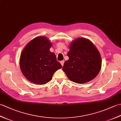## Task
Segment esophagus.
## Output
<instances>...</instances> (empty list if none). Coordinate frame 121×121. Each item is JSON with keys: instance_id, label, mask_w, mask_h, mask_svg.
Listing matches in <instances>:
<instances>
[{"instance_id": "1", "label": "esophagus", "mask_w": 121, "mask_h": 121, "mask_svg": "<svg viewBox=\"0 0 121 121\" xmlns=\"http://www.w3.org/2000/svg\"><path fill=\"white\" fill-rule=\"evenodd\" d=\"M64 63H65V61H64L63 60V61H60V63L61 64V65H62V66H63Z\"/></svg>"}]
</instances>
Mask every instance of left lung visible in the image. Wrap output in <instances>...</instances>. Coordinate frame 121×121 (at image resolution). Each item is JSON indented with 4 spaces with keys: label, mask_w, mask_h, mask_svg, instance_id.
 I'll return each instance as SVG.
<instances>
[{
    "label": "left lung",
    "mask_w": 121,
    "mask_h": 121,
    "mask_svg": "<svg viewBox=\"0 0 121 121\" xmlns=\"http://www.w3.org/2000/svg\"><path fill=\"white\" fill-rule=\"evenodd\" d=\"M68 53L69 60L62 70L70 81L78 84L85 83L96 77L101 68V58L91 41L78 38L71 43Z\"/></svg>",
    "instance_id": "left-lung-1"
}]
</instances>
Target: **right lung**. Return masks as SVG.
<instances>
[{
    "instance_id": "add662e5",
    "label": "right lung",
    "mask_w": 121,
    "mask_h": 121,
    "mask_svg": "<svg viewBox=\"0 0 121 121\" xmlns=\"http://www.w3.org/2000/svg\"><path fill=\"white\" fill-rule=\"evenodd\" d=\"M52 43L47 37L38 36L27 43L21 53L20 69L32 83L45 84L52 78L54 73L62 68L56 55L50 51Z\"/></svg>"
}]
</instances>
